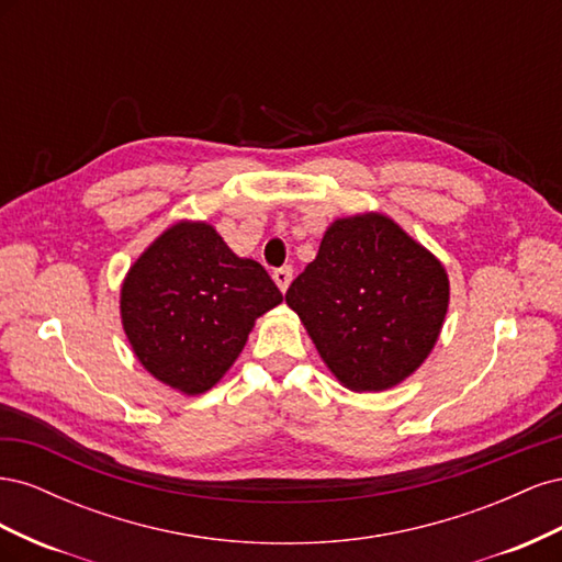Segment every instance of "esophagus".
Segmentation results:
<instances>
[{
	"mask_svg": "<svg viewBox=\"0 0 562 562\" xmlns=\"http://www.w3.org/2000/svg\"><path fill=\"white\" fill-rule=\"evenodd\" d=\"M271 277H274V283L279 285V291L285 293L288 285H291V281H293V269H291V267H281V269H277Z\"/></svg>",
	"mask_w": 562,
	"mask_h": 562,
	"instance_id": "34e87169",
	"label": "esophagus"
}]
</instances>
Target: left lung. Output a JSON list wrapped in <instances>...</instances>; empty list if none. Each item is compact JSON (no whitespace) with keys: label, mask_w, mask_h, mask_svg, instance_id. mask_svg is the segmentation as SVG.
<instances>
[{"label":"left lung","mask_w":562,"mask_h":562,"mask_svg":"<svg viewBox=\"0 0 562 562\" xmlns=\"http://www.w3.org/2000/svg\"><path fill=\"white\" fill-rule=\"evenodd\" d=\"M351 391H384L427 361L450 304L448 271L384 213L337 217L285 293Z\"/></svg>","instance_id":"8db88e82"}]
</instances>
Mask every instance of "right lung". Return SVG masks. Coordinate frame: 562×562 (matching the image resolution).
<instances>
[{
  "mask_svg": "<svg viewBox=\"0 0 562 562\" xmlns=\"http://www.w3.org/2000/svg\"><path fill=\"white\" fill-rule=\"evenodd\" d=\"M283 295L265 267L239 258L203 220H180L128 269L119 297L135 359L184 396L206 394Z\"/></svg>",
  "mask_w": 562,
  "mask_h": 562,
  "instance_id": "1",
  "label": "right lung"
}]
</instances>
